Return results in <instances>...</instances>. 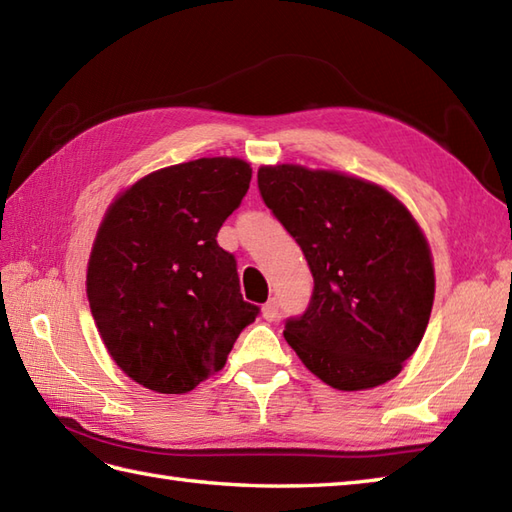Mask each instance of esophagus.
I'll return each mask as SVG.
<instances>
[{"label":"esophagus","mask_w":512,"mask_h":512,"mask_svg":"<svg viewBox=\"0 0 512 512\" xmlns=\"http://www.w3.org/2000/svg\"><path fill=\"white\" fill-rule=\"evenodd\" d=\"M262 314H264L266 321H275L277 314H279V303L275 299H270L266 306L262 308Z\"/></svg>","instance_id":"34e87169"}]
</instances>
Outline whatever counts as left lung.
<instances>
[{
	"instance_id": "1",
	"label": "left lung",
	"mask_w": 512,
	"mask_h": 512,
	"mask_svg": "<svg viewBox=\"0 0 512 512\" xmlns=\"http://www.w3.org/2000/svg\"><path fill=\"white\" fill-rule=\"evenodd\" d=\"M262 198L314 277L308 310L284 336L325 385L361 391L400 374L436 295L427 237L394 193L341 171L264 165Z\"/></svg>"
}]
</instances>
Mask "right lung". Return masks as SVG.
Here are the masks:
<instances>
[{
	"mask_svg": "<svg viewBox=\"0 0 512 512\" xmlns=\"http://www.w3.org/2000/svg\"><path fill=\"white\" fill-rule=\"evenodd\" d=\"M242 158L151 171L118 193L96 231L88 301L123 372L158 394H187L226 365L259 308L242 299L217 231L248 191Z\"/></svg>",
	"mask_w": 512,
	"mask_h": 512,
	"instance_id": "add662e5",
	"label": "right lung"
}]
</instances>
